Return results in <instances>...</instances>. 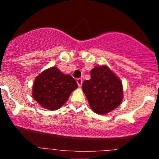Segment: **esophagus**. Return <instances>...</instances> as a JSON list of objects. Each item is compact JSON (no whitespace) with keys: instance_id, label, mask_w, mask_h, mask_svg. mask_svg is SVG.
Instances as JSON below:
<instances>
[{"instance_id":"obj_1","label":"esophagus","mask_w":159,"mask_h":159,"mask_svg":"<svg viewBox=\"0 0 159 159\" xmlns=\"http://www.w3.org/2000/svg\"><path fill=\"white\" fill-rule=\"evenodd\" d=\"M82 83H83V80L81 78H78L77 79V84L78 85V87H81L82 85Z\"/></svg>"}]
</instances>
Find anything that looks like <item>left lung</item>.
<instances>
[{"label": "left lung", "mask_w": 159, "mask_h": 159, "mask_svg": "<svg viewBox=\"0 0 159 159\" xmlns=\"http://www.w3.org/2000/svg\"><path fill=\"white\" fill-rule=\"evenodd\" d=\"M90 77L84 81L82 90L93 111L106 114L119 106L123 98L120 78L105 65L93 69Z\"/></svg>", "instance_id": "obj_1"}]
</instances>
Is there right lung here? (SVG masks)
I'll return each instance as SVG.
<instances>
[{
  "instance_id": "1",
  "label": "right lung",
  "mask_w": 159,
  "mask_h": 159,
  "mask_svg": "<svg viewBox=\"0 0 159 159\" xmlns=\"http://www.w3.org/2000/svg\"><path fill=\"white\" fill-rule=\"evenodd\" d=\"M78 87L70 75L62 73L57 67H52L40 73L33 86V97L44 108L59 109L66 102L71 93Z\"/></svg>"
}]
</instances>
